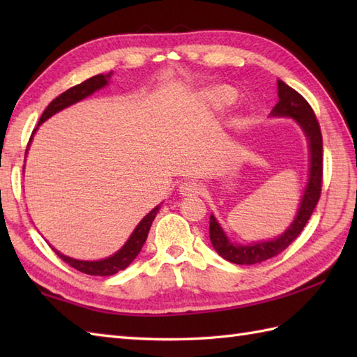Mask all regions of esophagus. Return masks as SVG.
Returning a JSON list of instances; mask_svg holds the SVG:
<instances>
[{
	"mask_svg": "<svg viewBox=\"0 0 357 357\" xmlns=\"http://www.w3.org/2000/svg\"><path fill=\"white\" fill-rule=\"evenodd\" d=\"M179 192L183 196H198L202 192V185L196 181H184L179 187Z\"/></svg>",
	"mask_w": 357,
	"mask_h": 357,
	"instance_id": "34e87169",
	"label": "esophagus"
}]
</instances>
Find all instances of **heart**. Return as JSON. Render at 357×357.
I'll use <instances>...</instances> for the list:
<instances>
[{"label":"heart","mask_w":357,"mask_h":357,"mask_svg":"<svg viewBox=\"0 0 357 357\" xmlns=\"http://www.w3.org/2000/svg\"><path fill=\"white\" fill-rule=\"evenodd\" d=\"M211 100H213V102L218 105H227L233 102L234 93L229 89H221V90H216V92L211 95Z\"/></svg>","instance_id":"1"}]
</instances>
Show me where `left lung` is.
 Masks as SVG:
<instances>
[{"instance_id": "left-lung-1", "label": "left lung", "mask_w": 357, "mask_h": 357, "mask_svg": "<svg viewBox=\"0 0 357 357\" xmlns=\"http://www.w3.org/2000/svg\"><path fill=\"white\" fill-rule=\"evenodd\" d=\"M278 95L279 102L275 105L271 115L275 116H290L294 118L302 130L305 132L310 144V179L302 196L301 207L298 210L293 224L288 227L284 234L278 239L257 242L252 245H238L227 239L225 233L219 227L215 216H210V241L216 252L224 259L239 265H252L257 262H264L273 256H278L299 236L308 222L310 216L317 206L322 192V170H324V153H322V133L319 123H317L312 105L301 93L294 89L287 86L284 81L278 79Z\"/></svg>"}]
</instances>
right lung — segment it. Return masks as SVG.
<instances>
[{
  "label": "right lung",
  "instance_id": "right-lung-1",
  "mask_svg": "<svg viewBox=\"0 0 357 357\" xmlns=\"http://www.w3.org/2000/svg\"><path fill=\"white\" fill-rule=\"evenodd\" d=\"M110 77H112V72H109L107 75H96V77H92V78L86 79L84 82H81V84H77V86L70 87L69 90H66L64 93L55 98V100H53L47 105V109L44 110L38 126L43 124L44 121L49 119L52 115H55L56 112L69 107V105L78 102L81 100H84L86 96L92 95L93 92H96L98 89L104 87L105 84H107V79H110ZM158 211H159V206L151 210L150 213L138 224V227H136L135 231L132 233V236L128 238V241L126 242V245L121 248L118 253L107 257V259L78 261V259H72V257H67V256L61 255L59 252H56L55 248H53V252L61 257L66 264H69L70 267H73L75 270H78L81 273H86V275L112 276V275H115V273L128 267V265L133 262L135 257L138 256V253L141 252V248L144 245V242H146V239H147L151 222H153V219H155Z\"/></svg>",
  "mask_w": 357,
  "mask_h": 357
}]
</instances>
